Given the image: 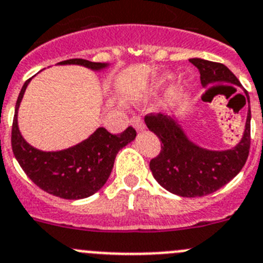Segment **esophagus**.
<instances>
[{"label": "esophagus", "mask_w": 263, "mask_h": 263, "mask_svg": "<svg viewBox=\"0 0 263 263\" xmlns=\"http://www.w3.org/2000/svg\"><path fill=\"white\" fill-rule=\"evenodd\" d=\"M131 124L135 127V129H136V131H139V132L144 131V129H145V124H144V122L139 117L132 118Z\"/></svg>", "instance_id": "esophagus-1"}]
</instances>
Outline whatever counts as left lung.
Instances as JSON below:
<instances>
[{
  "label": "left lung",
  "mask_w": 263,
  "mask_h": 263,
  "mask_svg": "<svg viewBox=\"0 0 263 263\" xmlns=\"http://www.w3.org/2000/svg\"><path fill=\"white\" fill-rule=\"evenodd\" d=\"M200 73L203 87L217 82H227L241 87L233 73L220 63L200 58L190 59ZM248 103L249 94L243 90ZM250 106L241 140L229 149L214 151L198 145L191 140L177 115L151 114L145 124L161 141V152L149 164L156 181L176 195L184 198L204 196L215 193L235 178L247 162L250 148Z\"/></svg>",
  "instance_id": "obj_1"
}]
</instances>
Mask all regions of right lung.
Segmentation results:
<instances>
[{"label":"right lung","mask_w":263,"mask_h":263,"mask_svg":"<svg viewBox=\"0 0 263 263\" xmlns=\"http://www.w3.org/2000/svg\"><path fill=\"white\" fill-rule=\"evenodd\" d=\"M56 65H81L94 72L110 67L108 63H91L82 59L60 61ZM27 80L16 99L11 129V146L16 161L27 177L42 190L63 199H84L103 187L114 167L118 152L135 140L136 131L128 127L120 135H111L98 127L81 143L61 151H42L25 140L18 126V110L25 96Z\"/></svg>","instance_id":"add662e5"}]
</instances>
